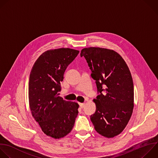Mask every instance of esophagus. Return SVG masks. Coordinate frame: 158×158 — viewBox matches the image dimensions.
Instances as JSON below:
<instances>
[{
	"instance_id": "34e87169",
	"label": "esophagus",
	"mask_w": 158,
	"mask_h": 158,
	"mask_svg": "<svg viewBox=\"0 0 158 158\" xmlns=\"http://www.w3.org/2000/svg\"><path fill=\"white\" fill-rule=\"evenodd\" d=\"M79 106H80V107L81 108H84V106H85V103H79Z\"/></svg>"
}]
</instances>
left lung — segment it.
<instances>
[{"label": "left lung", "instance_id": "obj_1", "mask_svg": "<svg viewBox=\"0 0 158 158\" xmlns=\"http://www.w3.org/2000/svg\"><path fill=\"white\" fill-rule=\"evenodd\" d=\"M95 80L98 95L93 101L95 112L90 116L95 131L113 138L126 127L134 107V87L130 69L114 50L90 47L81 50Z\"/></svg>", "mask_w": 158, "mask_h": 158}]
</instances>
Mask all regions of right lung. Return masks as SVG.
<instances>
[{"mask_svg": "<svg viewBox=\"0 0 158 158\" xmlns=\"http://www.w3.org/2000/svg\"><path fill=\"white\" fill-rule=\"evenodd\" d=\"M79 52L64 48L48 50L37 59L30 72L28 98L32 116L44 134L55 139L71 131L78 114V103L64 100L58 92L65 70Z\"/></svg>", "mask_w": 158, "mask_h": 158, "instance_id": "right-lung-1", "label": "right lung"}]
</instances>
